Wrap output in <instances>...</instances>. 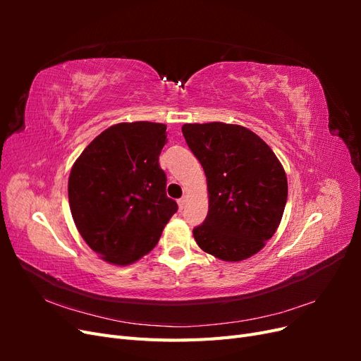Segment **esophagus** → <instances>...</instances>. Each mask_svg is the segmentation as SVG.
<instances>
[{
  "label": "esophagus",
  "mask_w": 361,
  "mask_h": 361,
  "mask_svg": "<svg viewBox=\"0 0 361 361\" xmlns=\"http://www.w3.org/2000/svg\"><path fill=\"white\" fill-rule=\"evenodd\" d=\"M185 203H187V200H185V199H179V200H178V206H179L180 211L185 207Z\"/></svg>",
  "instance_id": "1"
}]
</instances>
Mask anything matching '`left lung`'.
Here are the masks:
<instances>
[{
    "instance_id": "1",
    "label": "left lung",
    "mask_w": 361,
    "mask_h": 361,
    "mask_svg": "<svg viewBox=\"0 0 361 361\" xmlns=\"http://www.w3.org/2000/svg\"><path fill=\"white\" fill-rule=\"evenodd\" d=\"M182 134L204 170L209 197L206 220L192 231L195 243L226 262L256 255L285 212L288 179L281 162L241 125L187 123Z\"/></svg>"
}]
</instances>
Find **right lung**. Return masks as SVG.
<instances>
[{
    "label": "right lung",
    "mask_w": 361,
    "mask_h": 361,
    "mask_svg": "<svg viewBox=\"0 0 361 361\" xmlns=\"http://www.w3.org/2000/svg\"><path fill=\"white\" fill-rule=\"evenodd\" d=\"M166 129L154 122L113 125L82 150L71 170L75 226L108 264L126 267L146 256L178 211L159 167Z\"/></svg>",
    "instance_id": "1"
}]
</instances>
